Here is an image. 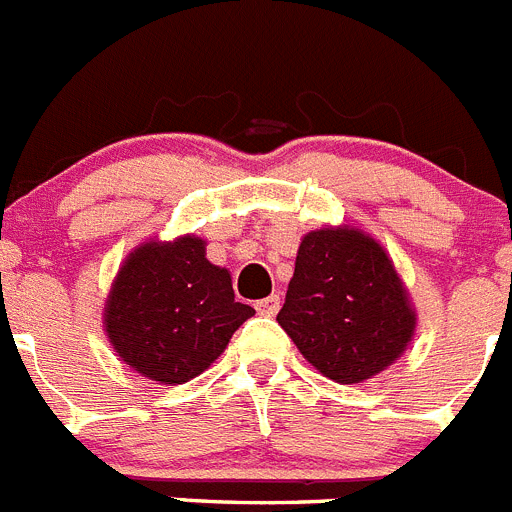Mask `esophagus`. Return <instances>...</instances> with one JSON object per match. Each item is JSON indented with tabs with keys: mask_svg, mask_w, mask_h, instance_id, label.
I'll use <instances>...</instances> for the list:
<instances>
[{
	"mask_svg": "<svg viewBox=\"0 0 512 512\" xmlns=\"http://www.w3.org/2000/svg\"><path fill=\"white\" fill-rule=\"evenodd\" d=\"M255 308H257V313H260V316H275V313H278V308H280V296H278V293H273V296L262 298V301L255 303Z\"/></svg>",
	"mask_w": 512,
	"mask_h": 512,
	"instance_id": "34e87169",
	"label": "esophagus"
}]
</instances>
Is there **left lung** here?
<instances>
[{
  "label": "left lung",
  "mask_w": 512,
  "mask_h": 512,
  "mask_svg": "<svg viewBox=\"0 0 512 512\" xmlns=\"http://www.w3.org/2000/svg\"><path fill=\"white\" fill-rule=\"evenodd\" d=\"M278 324L321 375L352 385L405 352L416 313L385 250L344 227L303 237Z\"/></svg>",
  "instance_id": "1"
}]
</instances>
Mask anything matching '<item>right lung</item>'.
Returning <instances> with one entry per match:
<instances>
[{
  "label": "right lung",
  "mask_w": 512,
  "mask_h": 512,
  "mask_svg": "<svg viewBox=\"0 0 512 512\" xmlns=\"http://www.w3.org/2000/svg\"><path fill=\"white\" fill-rule=\"evenodd\" d=\"M255 308L234 301L232 278L206 260L199 237L142 245L109 293L104 324L119 357L165 385L201 375Z\"/></svg>",
  "instance_id": "add662e5"
}]
</instances>
